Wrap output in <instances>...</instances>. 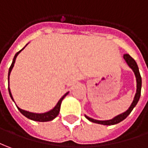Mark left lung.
<instances>
[{"mask_svg": "<svg viewBox=\"0 0 148 148\" xmlns=\"http://www.w3.org/2000/svg\"><path fill=\"white\" fill-rule=\"evenodd\" d=\"M123 58H124L125 61L127 62V64H128V66L133 70L134 75H135V77H136L137 89H136V93H135L134 100H133V102L131 103L130 106L129 107V109H128L126 112H124L123 114L116 116L114 119H110V120L100 121V120H96V119L89 118V117H88V116L85 115V118H86L88 120H89L90 122H92V123H98V124H101V125H106V126H110V125H114V124L119 123L120 122L123 121L124 119L127 118L128 115L130 114V112L133 110V109H134V107H135V106L138 103V100L140 98V95H141V87H142V78H141V76H140L139 71H138V65H137V64H136V62H135V60H134V59L130 56V55H128V54H125V55L123 56Z\"/></svg>", "mask_w": 148, "mask_h": 148, "instance_id": "left-lung-1", "label": "left lung"}]
</instances>
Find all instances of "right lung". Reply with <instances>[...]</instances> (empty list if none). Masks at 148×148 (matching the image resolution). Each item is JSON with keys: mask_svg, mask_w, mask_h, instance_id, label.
<instances>
[{"mask_svg": "<svg viewBox=\"0 0 148 148\" xmlns=\"http://www.w3.org/2000/svg\"><path fill=\"white\" fill-rule=\"evenodd\" d=\"M27 45V44H26ZM26 45H25V47H26ZM25 47H23V48L21 49V51H19L18 52L16 53V55L14 56V60H13V62H12V64H11V66H10V69H9V74H8V80H10V72L12 71V68H14V63H15V60H16V58L18 56V55L19 53L21 52V51L23 50V49L25 48ZM8 89H9V92H10V97L12 98V100L14 101V98H13V96L11 94V92H10V81H9V88H8ZM68 92L67 93H65L62 97H61L60 101H58V103L56 104V106L53 108L51 110L48 111V112H46V113H42V114H36V113H31V112H29V111H25L23 110H21L20 109L19 107H18V110L21 112L22 114L24 115L25 117H26L27 119H31V120H34V121H37V122H48V121H51L54 119H56L58 114H59V113H60V106H61V102H62V101L64 99V97H66V96L68 95Z\"/></svg>", "mask_w": 148, "mask_h": 148, "instance_id": "add662e5", "label": "right lung"}]
</instances>
